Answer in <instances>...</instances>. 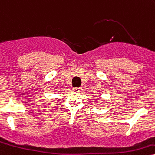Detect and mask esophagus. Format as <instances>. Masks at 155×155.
<instances>
[{"label": "esophagus", "instance_id": "obj_1", "mask_svg": "<svg viewBox=\"0 0 155 155\" xmlns=\"http://www.w3.org/2000/svg\"><path fill=\"white\" fill-rule=\"evenodd\" d=\"M72 91L74 93H79L81 91V87H74V88H72Z\"/></svg>", "mask_w": 155, "mask_h": 155}]
</instances>
